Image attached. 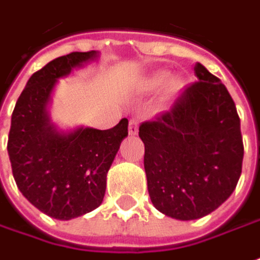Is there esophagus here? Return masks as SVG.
<instances>
[{"mask_svg": "<svg viewBox=\"0 0 260 260\" xmlns=\"http://www.w3.org/2000/svg\"><path fill=\"white\" fill-rule=\"evenodd\" d=\"M138 128H139V122L136 118H132L129 121V128H128V132L129 135H136L138 134Z\"/></svg>", "mask_w": 260, "mask_h": 260, "instance_id": "1", "label": "esophagus"}]
</instances>
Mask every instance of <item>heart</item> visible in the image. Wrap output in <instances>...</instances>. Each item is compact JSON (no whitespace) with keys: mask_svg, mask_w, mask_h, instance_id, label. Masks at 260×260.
<instances>
[{"mask_svg":"<svg viewBox=\"0 0 260 260\" xmlns=\"http://www.w3.org/2000/svg\"><path fill=\"white\" fill-rule=\"evenodd\" d=\"M170 80V74L166 72H160V73H156L150 77L142 81V90L143 91H157L159 88L165 87Z\"/></svg>","mask_w":260,"mask_h":260,"instance_id":"b5f03b06","label":"heart"}]
</instances>
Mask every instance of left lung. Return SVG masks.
<instances>
[{"label": "left lung", "mask_w": 260, "mask_h": 260, "mask_svg": "<svg viewBox=\"0 0 260 260\" xmlns=\"http://www.w3.org/2000/svg\"><path fill=\"white\" fill-rule=\"evenodd\" d=\"M197 80L169 111L143 122V165L156 210L190 221L217 210L235 190L244 143L237 107L226 87L201 63Z\"/></svg>", "instance_id": "obj_1"}]
</instances>
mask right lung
I'll return each instance as SVG.
<instances>
[{"label": "right lung", "mask_w": 260, "mask_h": 260, "mask_svg": "<svg viewBox=\"0 0 260 260\" xmlns=\"http://www.w3.org/2000/svg\"><path fill=\"white\" fill-rule=\"evenodd\" d=\"M99 53L73 52L30 76L11 118L8 155L16 186L32 206L52 218L84 215L103 203L107 173L128 136V119L111 129L80 126L61 132L50 122L48 104L57 80Z\"/></svg>", "instance_id": "obj_1"}]
</instances>
